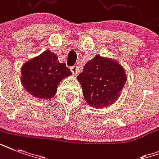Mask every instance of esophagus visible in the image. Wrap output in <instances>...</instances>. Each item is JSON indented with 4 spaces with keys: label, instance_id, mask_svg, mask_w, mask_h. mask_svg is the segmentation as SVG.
Segmentation results:
<instances>
[{
    "label": "esophagus",
    "instance_id": "1",
    "mask_svg": "<svg viewBox=\"0 0 159 159\" xmlns=\"http://www.w3.org/2000/svg\"><path fill=\"white\" fill-rule=\"evenodd\" d=\"M71 71H72V73L73 74V76H77V72H79V69H78L77 66H73V67H71Z\"/></svg>",
    "mask_w": 159,
    "mask_h": 159
}]
</instances>
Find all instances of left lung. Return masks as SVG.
Segmentation results:
<instances>
[{"label":"left lung","instance_id":"8db88e82","mask_svg":"<svg viewBox=\"0 0 159 159\" xmlns=\"http://www.w3.org/2000/svg\"><path fill=\"white\" fill-rule=\"evenodd\" d=\"M127 76L116 60L96 55L77 76L86 102L96 109L111 106L119 99Z\"/></svg>","mask_w":159,"mask_h":159}]
</instances>
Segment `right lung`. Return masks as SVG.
<instances>
[{"mask_svg":"<svg viewBox=\"0 0 159 159\" xmlns=\"http://www.w3.org/2000/svg\"><path fill=\"white\" fill-rule=\"evenodd\" d=\"M71 75L66 64L58 62L57 55L48 49L24 63L21 83L35 98L49 100L55 96L61 81Z\"/></svg>","mask_w":159,"mask_h":159,"instance_id":"obj_1","label":"right lung"}]
</instances>
